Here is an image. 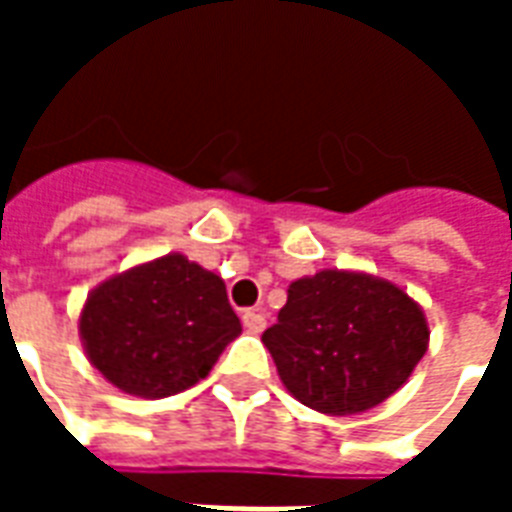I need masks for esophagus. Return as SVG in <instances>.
<instances>
[{
	"mask_svg": "<svg viewBox=\"0 0 512 512\" xmlns=\"http://www.w3.org/2000/svg\"><path fill=\"white\" fill-rule=\"evenodd\" d=\"M241 321H244V329L249 334H260L266 329V315L260 310H246L244 315H241Z\"/></svg>",
	"mask_w": 512,
	"mask_h": 512,
	"instance_id": "esophagus-1",
	"label": "esophagus"
}]
</instances>
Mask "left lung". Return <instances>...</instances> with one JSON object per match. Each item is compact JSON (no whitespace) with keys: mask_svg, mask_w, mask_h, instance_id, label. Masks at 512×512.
I'll return each mask as SVG.
<instances>
[{"mask_svg":"<svg viewBox=\"0 0 512 512\" xmlns=\"http://www.w3.org/2000/svg\"><path fill=\"white\" fill-rule=\"evenodd\" d=\"M428 340L425 312L406 290L340 268L290 282L288 304L263 332L285 389L329 417L362 414L395 395Z\"/></svg>","mask_w":512,"mask_h":512,"instance_id":"left-lung-1","label":"left lung"}]
</instances>
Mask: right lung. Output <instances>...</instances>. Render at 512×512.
<instances>
[{"label":"right lung","instance_id":"obj_1","mask_svg":"<svg viewBox=\"0 0 512 512\" xmlns=\"http://www.w3.org/2000/svg\"><path fill=\"white\" fill-rule=\"evenodd\" d=\"M238 334L224 279L180 252L104 279L79 315L90 365L120 392L147 400L202 381Z\"/></svg>","mask_w":512,"mask_h":512}]
</instances>
